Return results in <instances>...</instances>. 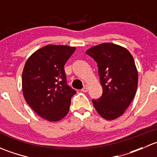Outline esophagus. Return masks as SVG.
Listing matches in <instances>:
<instances>
[{
    "mask_svg": "<svg viewBox=\"0 0 157 157\" xmlns=\"http://www.w3.org/2000/svg\"><path fill=\"white\" fill-rule=\"evenodd\" d=\"M88 89H89V86H88V85H85L84 86H83V88L82 89V91L83 92H84V93H86V92H87L88 91Z\"/></svg>",
    "mask_w": 157,
    "mask_h": 157,
    "instance_id": "esophagus-1",
    "label": "esophagus"
}]
</instances>
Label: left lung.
<instances>
[{"label":"left lung","mask_w":157,"mask_h":157,"mask_svg":"<svg viewBox=\"0 0 157 157\" xmlns=\"http://www.w3.org/2000/svg\"><path fill=\"white\" fill-rule=\"evenodd\" d=\"M97 63L102 95L93 103L107 120L121 116L134 99L138 74L134 58L128 49L112 43H102L86 50Z\"/></svg>","instance_id":"obj_1"}]
</instances>
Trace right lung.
<instances>
[{
  "label": "right lung",
  "mask_w": 157,
  "mask_h": 157,
  "mask_svg": "<svg viewBox=\"0 0 157 157\" xmlns=\"http://www.w3.org/2000/svg\"><path fill=\"white\" fill-rule=\"evenodd\" d=\"M75 47L47 45L26 61L22 88L26 102L39 116L58 121L69 112L71 97L77 92L67 85L64 66Z\"/></svg>",
  "instance_id": "right-lung-1"
}]
</instances>
